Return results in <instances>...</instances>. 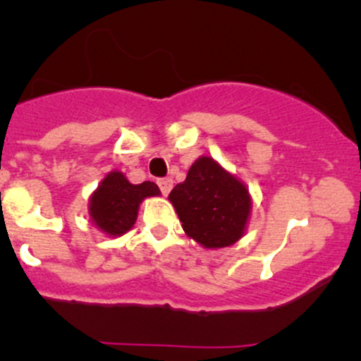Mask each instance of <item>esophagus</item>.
Masks as SVG:
<instances>
[{
	"label": "esophagus",
	"instance_id": "esophagus-1",
	"mask_svg": "<svg viewBox=\"0 0 361 361\" xmlns=\"http://www.w3.org/2000/svg\"><path fill=\"white\" fill-rule=\"evenodd\" d=\"M157 185H159V188H161V192H163V195H168L173 188V180H171V178H163V180H157Z\"/></svg>",
	"mask_w": 361,
	"mask_h": 361
}]
</instances>
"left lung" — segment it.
Returning a JSON list of instances; mask_svg holds the SVG:
<instances>
[{
    "label": "left lung",
    "mask_w": 361,
    "mask_h": 361,
    "mask_svg": "<svg viewBox=\"0 0 361 361\" xmlns=\"http://www.w3.org/2000/svg\"><path fill=\"white\" fill-rule=\"evenodd\" d=\"M168 198L185 234L205 250L233 246L246 234L252 207L250 190L214 157H198Z\"/></svg>",
    "instance_id": "8db88e82"
}]
</instances>
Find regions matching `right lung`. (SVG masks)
I'll list each match as a JSON object with an SVG mask.
<instances>
[{
    "label": "right lung",
    "mask_w": 361,
    "mask_h": 361,
    "mask_svg": "<svg viewBox=\"0 0 361 361\" xmlns=\"http://www.w3.org/2000/svg\"><path fill=\"white\" fill-rule=\"evenodd\" d=\"M151 197H161L156 183L132 185L122 171L114 169L90 195V221L109 238H120L134 227L140 204Z\"/></svg>",
    "instance_id": "1"
}]
</instances>
